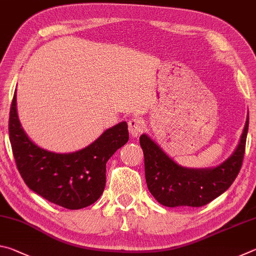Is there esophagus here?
<instances>
[{
    "mask_svg": "<svg viewBox=\"0 0 256 256\" xmlns=\"http://www.w3.org/2000/svg\"><path fill=\"white\" fill-rule=\"evenodd\" d=\"M146 128V124L144 120L142 118H134L128 120V130H130V134L132 136L136 138L140 136V134L144 131Z\"/></svg>",
    "mask_w": 256,
    "mask_h": 256,
    "instance_id": "34e87169",
    "label": "esophagus"
}]
</instances>
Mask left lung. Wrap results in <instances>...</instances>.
<instances>
[{
  "mask_svg": "<svg viewBox=\"0 0 256 256\" xmlns=\"http://www.w3.org/2000/svg\"><path fill=\"white\" fill-rule=\"evenodd\" d=\"M248 131V115L240 144L232 154L214 168H186L175 162L154 140L142 134L140 146L144 154L146 182L160 204L203 206L229 188L240 170Z\"/></svg>",
  "mask_w": 256,
  "mask_h": 256,
  "instance_id": "8db88e82",
  "label": "left lung"
}]
</instances>
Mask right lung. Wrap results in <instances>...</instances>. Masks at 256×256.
Returning <instances> with one entry per match:
<instances>
[{
  "label": "right lung",
  "mask_w": 256,
  "mask_h": 256,
  "mask_svg": "<svg viewBox=\"0 0 256 256\" xmlns=\"http://www.w3.org/2000/svg\"><path fill=\"white\" fill-rule=\"evenodd\" d=\"M8 136L26 185L54 204L78 210L96 202L106 184V162L128 141L126 122L107 128L84 149L56 154L30 140L21 126L14 92L8 118Z\"/></svg>",
  "instance_id": "obj_1"
}]
</instances>
